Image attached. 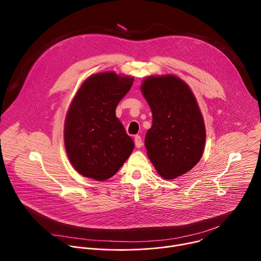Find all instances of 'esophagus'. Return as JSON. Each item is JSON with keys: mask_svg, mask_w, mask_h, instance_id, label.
Segmentation results:
<instances>
[{"mask_svg": "<svg viewBox=\"0 0 261 261\" xmlns=\"http://www.w3.org/2000/svg\"><path fill=\"white\" fill-rule=\"evenodd\" d=\"M134 142H135V145H136V147H141V146L143 145L142 139H141V137H140L139 135H136V136L134 137Z\"/></svg>", "mask_w": 261, "mask_h": 261, "instance_id": "obj_1", "label": "esophagus"}]
</instances>
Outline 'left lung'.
I'll list each match as a JSON object with an SVG mask.
<instances>
[{
  "label": "left lung",
  "instance_id": "1",
  "mask_svg": "<svg viewBox=\"0 0 261 261\" xmlns=\"http://www.w3.org/2000/svg\"><path fill=\"white\" fill-rule=\"evenodd\" d=\"M141 92L153 114L144 140L148 159L166 179L188 172L199 162L205 143L202 115L192 91L180 79L164 75L147 77Z\"/></svg>",
  "mask_w": 261,
  "mask_h": 261
}]
</instances>
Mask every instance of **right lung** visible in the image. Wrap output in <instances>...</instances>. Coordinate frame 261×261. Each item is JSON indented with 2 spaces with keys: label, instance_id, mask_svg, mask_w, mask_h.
<instances>
[{
  "label": "right lung",
  "instance_id": "1",
  "mask_svg": "<svg viewBox=\"0 0 261 261\" xmlns=\"http://www.w3.org/2000/svg\"><path fill=\"white\" fill-rule=\"evenodd\" d=\"M134 79L115 72L94 74L81 86L65 121L64 140L72 166L82 175L105 180L131 155L134 142L116 108Z\"/></svg>",
  "mask_w": 261,
  "mask_h": 261
}]
</instances>
